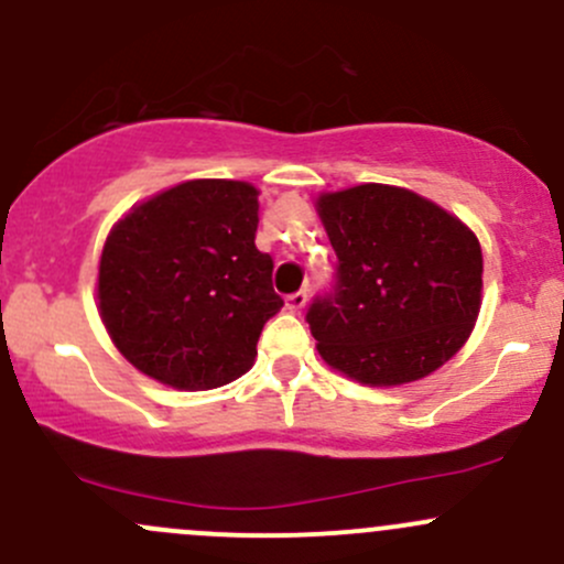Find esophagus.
Returning a JSON list of instances; mask_svg holds the SVG:
<instances>
[{"instance_id":"obj_1","label":"esophagus","mask_w":564,"mask_h":564,"mask_svg":"<svg viewBox=\"0 0 564 564\" xmlns=\"http://www.w3.org/2000/svg\"><path fill=\"white\" fill-rule=\"evenodd\" d=\"M305 305H307V292H294L286 297V307L292 313H300Z\"/></svg>"}]
</instances>
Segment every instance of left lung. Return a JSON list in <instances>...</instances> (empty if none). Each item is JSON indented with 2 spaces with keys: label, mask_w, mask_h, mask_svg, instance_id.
<instances>
[{
  "label": "left lung",
  "mask_w": 564,
  "mask_h": 564,
  "mask_svg": "<svg viewBox=\"0 0 564 564\" xmlns=\"http://www.w3.org/2000/svg\"><path fill=\"white\" fill-rule=\"evenodd\" d=\"M316 210L337 253L335 286L305 316L322 359L367 387H400L446 365L481 311L473 229L387 183L322 194Z\"/></svg>",
  "instance_id": "8db88e82"
}]
</instances>
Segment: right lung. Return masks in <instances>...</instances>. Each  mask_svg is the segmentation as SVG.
I'll return each instance as SVG.
<instances>
[{"label": "right lung", "instance_id": "add662e5", "mask_svg": "<svg viewBox=\"0 0 564 564\" xmlns=\"http://www.w3.org/2000/svg\"><path fill=\"white\" fill-rule=\"evenodd\" d=\"M257 227L251 183L199 177L134 205L110 229L99 316L140 372L203 391L251 370L267 318L283 307Z\"/></svg>", "mask_w": 564, "mask_h": 564}]
</instances>
